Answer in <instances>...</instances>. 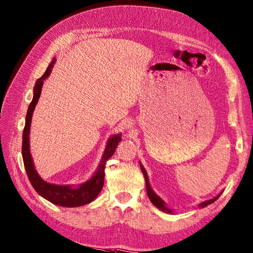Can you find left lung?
I'll return each mask as SVG.
<instances>
[{"label":"left lung","instance_id":"1","mask_svg":"<svg viewBox=\"0 0 253 253\" xmlns=\"http://www.w3.org/2000/svg\"><path fill=\"white\" fill-rule=\"evenodd\" d=\"M141 166V170H142V172H143V174H144V177H145V183H146V190H147V196H148V198H150V200H151V202L156 206V207H158L159 210H161L163 211H165V212H167V213H171V212H173L171 210H169L168 209V207L165 205V202L163 200H161L156 193H155L153 190H152V188H151V186H150V183H148V178H147V174H146V171H145V169L143 167H142V165H140ZM219 198V196L218 197H216V198H213V199H211V200H209V201H205V202H202L201 203L199 206L200 207H205V206H207L209 204H211V203H213L215 202V201L217 200Z\"/></svg>","mask_w":253,"mask_h":253}]
</instances>
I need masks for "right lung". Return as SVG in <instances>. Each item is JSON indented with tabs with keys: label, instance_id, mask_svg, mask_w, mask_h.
I'll return each instance as SVG.
<instances>
[{
	"label": "right lung",
	"instance_id": "add662e5",
	"mask_svg": "<svg viewBox=\"0 0 253 253\" xmlns=\"http://www.w3.org/2000/svg\"><path fill=\"white\" fill-rule=\"evenodd\" d=\"M55 63V59L52 60L50 63L49 67L44 71V74L37 79L35 86H34V96L32 99L28 112L27 118H25V125L23 129L22 134V158L25 171H27L28 177L32 186L34 187V189L37 191L38 194H41L42 198L50 201L51 203L64 206V207H77L81 205H85L92 202V201L98 196V193L102 189L103 187V179H105V168L108 159L114 154L116 146L121 142L122 138L121 134H115L109 140L105 154L101 158L100 165L98 170L95 173V175L90 178L87 182L80 185L78 188H73L71 186L67 185H53L44 182L41 176L38 175L34 165L33 160H32V156L30 153V144H29V134H30V126L32 121V115H33L34 109L36 103L40 98L42 93V86L43 84V80L48 78V76L51 73V69L53 68V64Z\"/></svg>",
	"mask_w": 253,
	"mask_h": 253
}]
</instances>
